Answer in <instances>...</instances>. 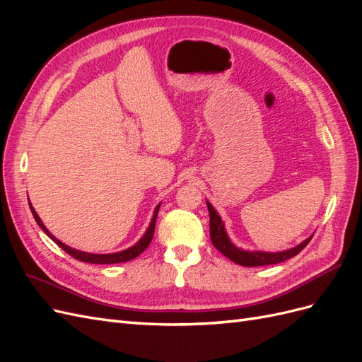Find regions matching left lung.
Masks as SVG:
<instances>
[{
    "label": "left lung",
    "instance_id": "1",
    "mask_svg": "<svg viewBox=\"0 0 362 362\" xmlns=\"http://www.w3.org/2000/svg\"><path fill=\"white\" fill-rule=\"evenodd\" d=\"M208 205V213H210V237L214 247L222 252V254L229 258L231 261L237 262L240 266H246V267H258V266H270V264H278V262L286 261L288 258H293L294 255H298L299 252L311 242V238H306L303 243L299 246H296L290 250H284V252H276V254H270V252H247L243 249L235 247L231 242L223 229L222 218L218 217L214 208L211 206L210 202H206Z\"/></svg>",
    "mask_w": 362,
    "mask_h": 362
}]
</instances>
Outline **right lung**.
Segmentation results:
<instances>
[{
	"label": "right lung",
	"instance_id": "1",
	"mask_svg": "<svg viewBox=\"0 0 362 362\" xmlns=\"http://www.w3.org/2000/svg\"><path fill=\"white\" fill-rule=\"evenodd\" d=\"M158 208H160V205L157 206V210H156V213H154V217H152V222H151V225H149V228H148L146 234L140 238V242H139V243H136L133 247H129V249H127V250L117 252V254L98 255V254H87V252L75 250V249H72V247H69V246H66V245H63V243L60 242V240H57V238L54 237L52 234H49V231H48V229L45 228V225H43V223H42V221L39 218L37 213L35 211V208H33V206H31V204H30V210H31L33 216H35L37 225L43 229V231L47 233V235H48L49 238H52L54 242H56V243H57V245H59L64 252H66V254H69V255H71V257H74L75 259L84 261V262H90V264H116V262H125V261L134 259L136 257H139V255L141 254V252H144V250L149 246L152 237H154V231H156V221H157Z\"/></svg>",
	"mask_w": 362,
	"mask_h": 362
}]
</instances>
